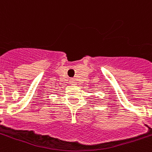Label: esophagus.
<instances>
[{"instance_id":"34e87169","label":"esophagus","mask_w":152,"mask_h":152,"mask_svg":"<svg viewBox=\"0 0 152 152\" xmlns=\"http://www.w3.org/2000/svg\"><path fill=\"white\" fill-rule=\"evenodd\" d=\"M70 83L72 85H76L77 84V82H76V80H75L74 78H72V79H70Z\"/></svg>"}]
</instances>
